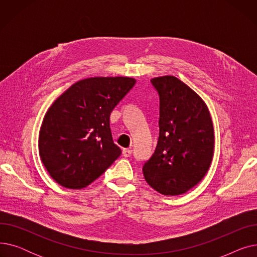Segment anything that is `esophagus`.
<instances>
[{"mask_svg":"<svg viewBox=\"0 0 257 257\" xmlns=\"http://www.w3.org/2000/svg\"><path fill=\"white\" fill-rule=\"evenodd\" d=\"M131 154H132V150L131 149H124L123 150V155L125 157H130Z\"/></svg>","mask_w":257,"mask_h":257,"instance_id":"esophagus-1","label":"esophagus"}]
</instances>
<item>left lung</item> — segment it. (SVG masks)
<instances>
[{
  "label": "left lung",
  "mask_w": 257,
  "mask_h": 257,
  "mask_svg": "<svg viewBox=\"0 0 257 257\" xmlns=\"http://www.w3.org/2000/svg\"><path fill=\"white\" fill-rule=\"evenodd\" d=\"M151 84L159 97V136L143 173L158 193L181 195L198 184L210 167L212 120L204 101L178 78H153Z\"/></svg>",
  "instance_id": "8db88e82"
}]
</instances>
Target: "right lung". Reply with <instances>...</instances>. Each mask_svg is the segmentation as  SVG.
I'll list each match as a JSON object with an SVG mask.
<instances>
[{
	"label": "right lung",
	"mask_w": 257,
	"mask_h": 257,
	"mask_svg": "<svg viewBox=\"0 0 257 257\" xmlns=\"http://www.w3.org/2000/svg\"><path fill=\"white\" fill-rule=\"evenodd\" d=\"M128 77L81 80L52 104L39 132V155L60 185L83 188L99 178L120 155L109 117L136 84Z\"/></svg>",
	"instance_id": "1"
}]
</instances>
